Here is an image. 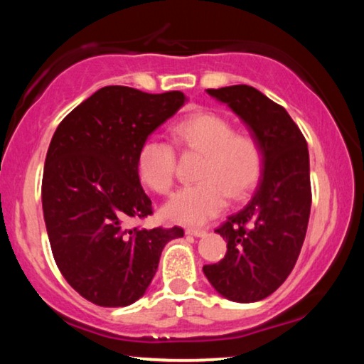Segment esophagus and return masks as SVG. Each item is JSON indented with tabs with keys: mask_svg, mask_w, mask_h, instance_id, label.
<instances>
[{
	"mask_svg": "<svg viewBox=\"0 0 364 364\" xmlns=\"http://www.w3.org/2000/svg\"><path fill=\"white\" fill-rule=\"evenodd\" d=\"M186 234H189V236H194V237H202V236H205L207 231L200 230V228H186Z\"/></svg>",
	"mask_w": 364,
	"mask_h": 364,
	"instance_id": "obj_1",
	"label": "esophagus"
}]
</instances>
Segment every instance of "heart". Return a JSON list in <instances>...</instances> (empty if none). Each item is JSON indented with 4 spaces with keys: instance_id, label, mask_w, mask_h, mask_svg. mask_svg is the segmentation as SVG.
Returning <instances> with one entry per match:
<instances>
[{
    "instance_id": "b5f03b06",
    "label": "heart",
    "mask_w": 364,
    "mask_h": 364,
    "mask_svg": "<svg viewBox=\"0 0 364 364\" xmlns=\"http://www.w3.org/2000/svg\"><path fill=\"white\" fill-rule=\"evenodd\" d=\"M175 143L184 151L202 154L197 170L199 183L171 196L164 213L176 223L199 226L225 210L228 194L242 199L260 181L264 165L263 147L255 136L236 133L226 117L197 112L173 127ZM143 183L157 194H168L176 180V151L162 138H147L138 152Z\"/></svg>"
}]
</instances>
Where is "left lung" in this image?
<instances>
[{"label": "left lung", "mask_w": 364, "mask_h": 364, "mask_svg": "<svg viewBox=\"0 0 364 364\" xmlns=\"http://www.w3.org/2000/svg\"><path fill=\"white\" fill-rule=\"evenodd\" d=\"M207 95L226 104L264 152L254 197L215 230L228 242L225 258L202 268L220 295L250 304L273 294L297 262L311 208L310 156L287 110L254 86H225Z\"/></svg>", "instance_id": "1"}]
</instances>
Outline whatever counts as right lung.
I'll use <instances>...</instances> for the list:
<instances>
[{"instance_id": "obj_1", "label": "right lung", "mask_w": 364, "mask_h": 364, "mask_svg": "<svg viewBox=\"0 0 364 364\" xmlns=\"http://www.w3.org/2000/svg\"><path fill=\"white\" fill-rule=\"evenodd\" d=\"M188 101L181 91L149 95L104 86L59 123L45 160L43 215L58 268L86 300L127 306L144 295L165 244L181 228H130L152 215L138 152Z\"/></svg>"}]
</instances>
